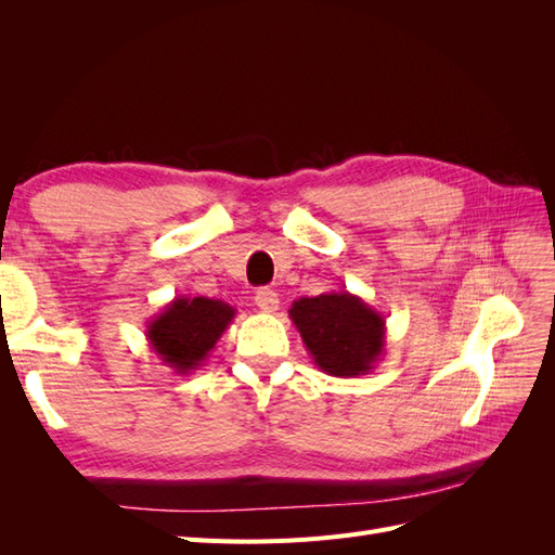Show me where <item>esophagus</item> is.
Instances as JSON below:
<instances>
[{
  "label": "esophagus",
  "instance_id": "obj_1",
  "mask_svg": "<svg viewBox=\"0 0 555 555\" xmlns=\"http://www.w3.org/2000/svg\"><path fill=\"white\" fill-rule=\"evenodd\" d=\"M255 304L261 312L266 314H273L278 308H280V298L273 289H259L257 296H255Z\"/></svg>",
  "mask_w": 555,
  "mask_h": 555
}]
</instances>
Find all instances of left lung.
I'll list each match as a JSON object with an SVG mask.
<instances>
[{
	"label": "left lung",
	"mask_w": 555,
	"mask_h": 555,
	"mask_svg": "<svg viewBox=\"0 0 555 555\" xmlns=\"http://www.w3.org/2000/svg\"><path fill=\"white\" fill-rule=\"evenodd\" d=\"M319 371L331 377L367 375L384 354L386 322L357 294L298 298L289 310Z\"/></svg>",
	"instance_id": "obj_1"
}]
</instances>
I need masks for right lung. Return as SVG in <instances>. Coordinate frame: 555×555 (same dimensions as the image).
Returning a JSON list of instances; mask_svg holds the SVG:
<instances>
[{
    "label": "right lung",
    "mask_w": 555,
    "mask_h": 555,
    "mask_svg": "<svg viewBox=\"0 0 555 555\" xmlns=\"http://www.w3.org/2000/svg\"><path fill=\"white\" fill-rule=\"evenodd\" d=\"M233 317H236V308L224 300L178 296L150 319L145 338L164 365H169L178 375H188L204 365Z\"/></svg>",
    "instance_id": "add662e5"
}]
</instances>
